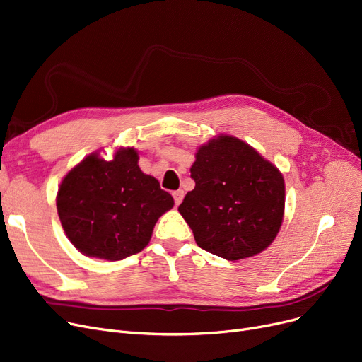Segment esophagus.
<instances>
[{"label": "esophagus", "mask_w": 362, "mask_h": 362, "mask_svg": "<svg viewBox=\"0 0 362 362\" xmlns=\"http://www.w3.org/2000/svg\"><path fill=\"white\" fill-rule=\"evenodd\" d=\"M183 197H185V192H183L182 189H179V191H176V192H173V198H175V202H176V206H179V204L182 202Z\"/></svg>", "instance_id": "34e87169"}]
</instances>
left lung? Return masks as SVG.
<instances>
[{"mask_svg": "<svg viewBox=\"0 0 362 362\" xmlns=\"http://www.w3.org/2000/svg\"><path fill=\"white\" fill-rule=\"evenodd\" d=\"M194 191L179 213L202 250L226 260L268 248L284 217L281 171L243 140L222 134L198 148L191 167Z\"/></svg>", "mask_w": 362, "mask_h": 362, "instance_id": "obj_1", "label": "left lung"}]
</instances>
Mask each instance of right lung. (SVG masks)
<instances>
[{"label": "right lung", "mask_w": 362, "mask_h": 362, "mask_svg": "<svg viewBox=\"0 0 362 362\" xmlns=\"http://www.w3.org/2000/svg\"><path fill=\"white\" fill-rule=\"evenodd\" d=\"M134 148L111 161L91 153L62 180L57 214L68 240L88 257L122 260L142 251L175 199L137 165Z\"/></svg>", "instance_id": "1"}]
</instances>
